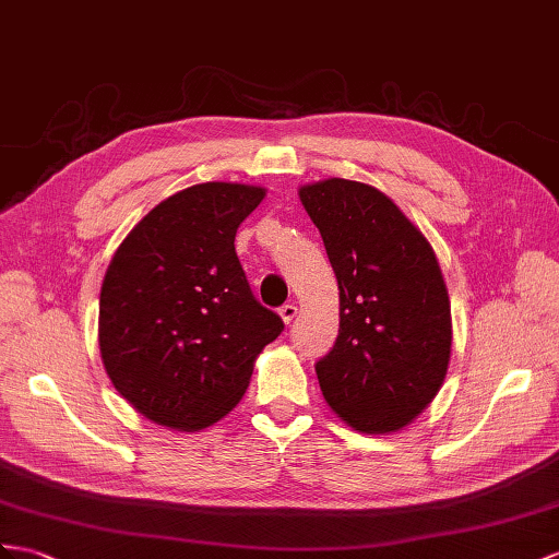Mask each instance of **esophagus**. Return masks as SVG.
Wrapping results in <instances>:
<instances>
[{"instance_id": "esophagus-1", "label": "esophagus", "mask_w": 559, "mask_h": 559, "mask_svg": "<svg viewBox=\"0 0 559 559\" xmlns=\"http://www.w3.org/2000/svg\"><path fill=\"white\" fill-rule=\"evenodd\" d=\"M296 316H298V308L294 304H287V306L280 308V318H282L284 324H292L296 320Z\"/></svg>"}]
</instances>
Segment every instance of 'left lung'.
<instances>
[{"mask_svg": "<svg viewBox=\"0 0 559 559\" xmlns=\"http://www.w3.org/2000/svg\"><path fill=\"white\" fill-rule=\"evenodd\" d=\"M338 284V336L318 365L326 405L360 433L401 431L441 391L451 298L429 239L377 187L330 177L298 187Z\"/></svg>", "mask_w": 559, "mask_h": 559, "instance_id": "obj_1", "label": "left lung"}]
</instances>
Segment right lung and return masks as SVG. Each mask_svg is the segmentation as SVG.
<instances>
[{
  "label": "right lung",
  "instance_id": "right-lung-1",
  "mask_svg": "<svg viewBox=\"0 0 559 559\" xmlns=\"http://www.w3.org/2000/svg\"><path fill=\"white\" fill-rule=\"evenodd\" d=\"M267 189L201 182L163 199L120 241L99 296V353L116 391L154 425L201 431L229 415L284 324L235 253Z\"/></svg>",
  "mask_w": 559,
  "mask_h": 559
}]
</instances>
